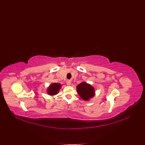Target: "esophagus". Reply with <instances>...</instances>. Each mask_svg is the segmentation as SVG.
Returning <instances> with one entry per match:
<instances>
[{
  "mask_svg": "<svg viewBox=\"0 0 145 145\" xmlns=\"http://www.w3.org/2000/svg\"><path fill=\"white\" fill-rule=\"evenodd\" d=\"M66 82H67V84L68 86H70L71 84V80H67Z\"/></svg>",
  "mask_w": 145,
  "mask_h": 145,
  "instance_id": "obj_1",
  "label": "esophagus"
}]
</instances>
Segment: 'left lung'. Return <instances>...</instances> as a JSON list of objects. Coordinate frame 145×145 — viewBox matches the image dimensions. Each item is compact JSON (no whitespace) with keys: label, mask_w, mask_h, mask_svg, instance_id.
<instances>
[{"label":"left lung","mask_w":145,"mask_h":145,"mask_svg":"<svg viewBox=\"0 0 145 145\" xmlns=\"http://www.w3.org/2000/svg\"><path fill=\"white\" fill-rule=\"evenodd\" d=\"M77 92L82 99L86 101H88L95 94L94 88L86 82H82L77 86Z\"/></svg>","instance_id":"left-lung-1"}]
</instances>
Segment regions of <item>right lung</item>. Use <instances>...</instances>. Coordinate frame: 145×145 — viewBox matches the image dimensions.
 Masks as SVG:
<instances>
[{
	"label": "right lung",
	"instance_id": "1",
	"mask_svg": "<svg viewBox=\"0 0 145 145\" xmlns=\"http://www.w3.org/2000/svg\"><path fill=\"white\" fill-rule=\"evenodd\" d=\"M61 84L59 83H52L47 89V92L49 95L53 96L58 93L61 88Z\"/></svg>",
	"mask_w": 145,
	"mask_h": 145
}]
</instances>
